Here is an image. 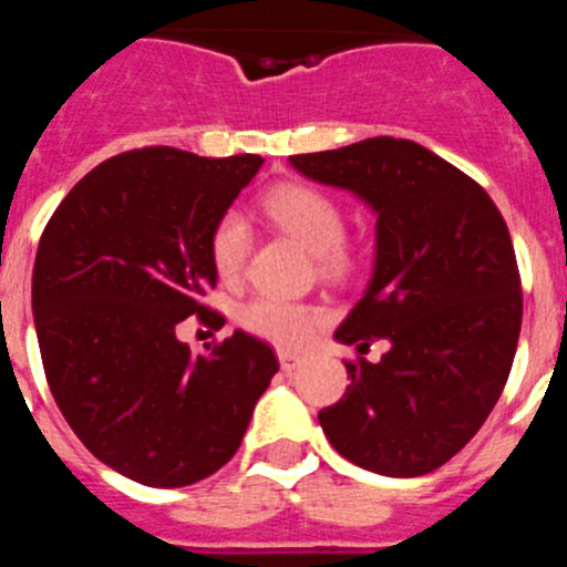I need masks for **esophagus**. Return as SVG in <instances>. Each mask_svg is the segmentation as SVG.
I'll return each mask as SVG.
<instances>
[{
    "label": "esophagus",
    "mask_w": 567,
    "mask_h": 567,
    "mask_svg": "<svg viewBox=\"0 0 567 567\" xmlns=\"http://www.w3.org/2000/svg\"><path fill=\"white\" fill-rule=\"evenodd\" d=\"M278 363L284 372H295V369H300V365L307 363V358H303V354H295V352H278Z\"/></svg>",
    "instance_id": "34e87169"
}]
</instances>
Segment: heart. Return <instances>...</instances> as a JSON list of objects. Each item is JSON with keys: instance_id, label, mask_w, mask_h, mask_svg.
<instances>
[{"instance_id": "heart-1", "label": "heart", "mask_w": 567, "mask_h": 567, "mask_svg": "<svg viewBox=\"0 0 567 567\" xmlns=\"http://www.w3.org/2000/svg\"><path fill=\"white\" fill-rule=\"evenodd\" d=\"M264 209L284 233L292 235L300 247L320 260L323 272H340L346 267V218L332 195L318 187H307V184H284V187L269 189ZM249 247H252V233L244 215H221L209 235V258L218 278L233 284L244 272ZM320 318H323L320 309L275 298V295H255L238 309V323L247 332L287 346V349L303 343L315 332Z\"/></svg>"}]
</instances>
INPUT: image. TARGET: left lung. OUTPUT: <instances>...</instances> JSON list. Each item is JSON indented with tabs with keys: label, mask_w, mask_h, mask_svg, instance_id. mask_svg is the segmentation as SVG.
I'll list each match as a JSON object with an SVG mask.
<instances>
[{
	"label": "left lung",
	"mask_w": 567,
	"mask_h": 567,
	"mask_svg": "<svg viewBox=\"0 0 567 567\" xmlns=\"http://www.w3.org/2000/svg\"><path fill=\"white\" fill-rule=\"evenodd\" d=\"M289 164L378 215L372 280L334 338L360 354L389 340V352L346 363L352 383L318 414L323 434L365 471L429 474L480 432L514 363L523 289L508 227L474 178L409 138Z\"/></svg>",
	"instance_id": "1"
}]
</instances>
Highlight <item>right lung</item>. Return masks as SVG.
<instances>
[{
  "mask_svg": "<svg viewBox=\"0 0 567 567\" xmlns=\"http://www.w3.org/2000/svg\"><path fill=\"white\" fill-rule=\"evenodd\" d=\"M260 164L173 147L113 155L39 240L33 323L50 392L87 452L135 483L215 474L278 372L272 349L240 329L207 354L175 338L189 315H209V235Z\"/></svg>",
  "mask_w": 567,
  "mask_h": 567,
  "instance_id": "obj_1",
  "label": "right lung"
}]
</instances>
